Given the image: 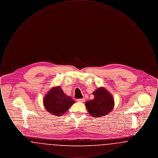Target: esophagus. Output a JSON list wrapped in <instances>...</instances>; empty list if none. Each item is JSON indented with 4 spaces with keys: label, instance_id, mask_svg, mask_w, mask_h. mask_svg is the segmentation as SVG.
I'll return each instance as SVG.
<instances>
[{
    "label": "esophagus",
    "instance_id": "1",
    "mask_svg": "<svg viewBox=\"0 0 158 158\" xmlns=\"http://www.w3.org/2000/svg\"><path fill=\"white\" fill-rule=\"evenodd\" d=\"M85 98L77 99V101H78V102H85Z\"/></svg>",
    "mask_w": 158,
    "mask_h": 158
}]
</instances>
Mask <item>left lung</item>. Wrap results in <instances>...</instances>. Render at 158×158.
I'll return each instance as SVG.
<instances>
[{"label":"left lung","mask_w":158,"mask_h":158,"mask_svg":"<svg viewBox=\"0 0 158 158\" xmlns=\"http://www.w3.org/2000/svg\"><path fill=\"white\" fill-rule=\"evenodd\" d=\"M94 98L85 102L86 108L93 117L99 118L108 115L113 110L115 101L113 95L101 86L93 92Z\"/></svg>","instance_id":"8db88e82"}]
</instances>
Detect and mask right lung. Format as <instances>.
Here are the masks:
<instances>
[{
	"instance_id": "1",
	"label": "right lung",
	"mask_w": 158,
	"mask_h": 158,
	"mask_svg": "<svg viewBox=\"0 0 158 158\" xmlns=\"http://www.w3.org/2000/svg\"><path fill=\"white\" fill-rule=\"evenodd\" d=\"M75 103L70 96L66 95L60 86H53L43 98V105L45 110L53 115L60 117Z\"/></svg>"
}]
</instances>
